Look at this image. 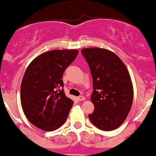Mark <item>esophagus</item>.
<instances>
[{
	"mask_svg": "<svg viewBox=\"0 0 156 156\" xmlns=\"http://www.w3.org/2000/svg\"><path fill=\"white\" fill-rule=\"evenodd\" d=\"M77 100L78 101H83V100H85V97H83V96H80V97H77Z\"/></svg>",
	"mask_w": 156,
	"mask_h": 156,
	"instance_id": "1",
	"label": "esophagus"
}]
</instances>
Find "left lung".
I'll return each instance as SVG.
<instances>
[{"instance_id":"left-lung-1","label":"left lung","mask_w":156,"mask_h":156,"mask_svg":"<svg viewBox=\"0 0 156 156\" xmlns=\"http://www.w3.org/2000/svg\"><path fill=\"white\" fill-rule=\"evenodd\" d=\"M81 52L93 78L90 100L94 111L89 119L101 130H115L125 122L133 100L128 70L118 56L105 48H83Z\"/></svg>"}]
</instances>
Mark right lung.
<instances>
[{
  "instance_id": "right-lung-1",
  "label": "right lung",
  "mask_w": 156,
  "mask_h": 156,
  "mask_svg": "<svg viewBox=\"0 0 156 156\" xmlns=\"http://www.w3.org/2000/svg\"><path fill=\"white\" fill-rule=\"evenodd\" d=\"M78 51L53 50L37 56L26 69L20 86L21 106L31 124L45 131L65 123L73 101L65 94L62 77Z\"/></svg>"
}]
</instances>
